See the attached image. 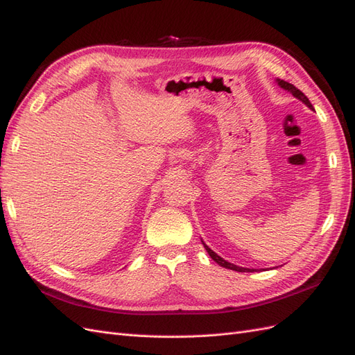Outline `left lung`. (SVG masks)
<instances>
[{
  "instance_id": "1",
  "label": "left lung",
  "mask_w": 355,
  "mask_h": 355,
  "mask_svg": "<svg viewBox=\"0 0 355 355\" xmlns=\"http://www.w3.org/2000/svg\"><path fill=\"white\" fill-rule=\"evenodd\" d=\"M277 84L283 88V89H286V91H289V93H292V96L293 97H296L298 100H301L304 105H306L310 109H313V105L310 103V100H308V97L302 93L301 89H298L296 88L295 85H292V84H289V83H286V81H283V79H277ZM203 243V242H202ZM203 246H205V249H207V252L209 254V257L216 262V264L218 266H221V267H224V268H228V270H234V271H240V272H252V271H255V270H252V268H245V267H237V266H234V264H232V262H228V261H225V259H223L221 257H218L216 255L214 250L209 248V246H207L203 243Z\"/></svg>"
}]
</instances>
